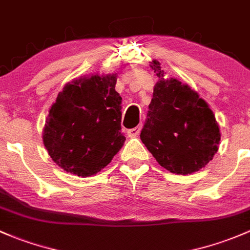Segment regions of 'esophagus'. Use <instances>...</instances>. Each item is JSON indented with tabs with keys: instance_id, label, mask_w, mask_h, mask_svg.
<instances>
[{
	"instance_id": "34e87169",
	"label": "esophagus",
	"mask_w": 250,
	"mask_h": 250,
	"mask_svg": "<svg viewBox=\"0 0 250 250\" xmlns=\"http://www.w3.org/2000/svg\"><path fill=\"white\" fill-rule=\"evenodd\" d=\"M141 127H143V125H138V127H135V128H133V129H129L127 132V134H128V136H129V138H136V136L139 135V134H140V130H141Z\"/></svg>"
}]
</instances>
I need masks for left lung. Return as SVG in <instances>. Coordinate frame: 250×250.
I'll use <instances>...</instances> for the list:
<instances>
[{
  "mask_svg": "<svg viewBox=\"0 0 250 250\" xmlns=\"http://www.w3.org/2000/svg\"><path fill=\"white\" fill-rule=\"evenodd\" d=\"M151 68L154 85L140 139L157 162L177 175H190L206 167L218 151L220 130L209 105L187 83L165 78L159 61Z\"/></svg>",
  "mask_w": 250,
  "mask_h": 250,
  "instance_id": "8db88e82",
  "label": "left lung"
}]
</instances>
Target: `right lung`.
I'll use <instances>...</instances> for the list:
<instances>
[{
	"mask_svg": "<svg viewBox=\"0 0 250 250\" xmlns=\"http://www.w3.org/2000/svg\"><path fill=\"white\" fill-rule=\"evenodd\" d=\"M117 73L67 83L46 116L43 143L64 171L87 177L104 169L125 144Z\"/></svg>",
	"mask_w": 250,
	"mask_h": 250,
	"instance_id": "1",
	"label": "right lung"
}]
</instances>
